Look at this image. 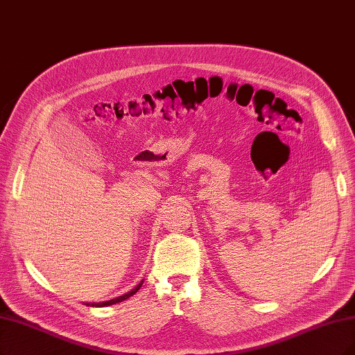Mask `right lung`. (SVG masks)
I'll return each mask as SVG.
<instances>
[{"label": "right lung", "mask_w": 355, "mask_h": 355, "mask_svg": "<svg viewBox=\"0 0 355 355\" xmlns=\"http://www.w3.org/2000/svg\"><path fill=\"white\" fill-rule=\"evenodd\" d=\"M141 284H143V279L133 288V290L131 291H128V293H125L124 295H120V297H115V298H112V300H108V301H102V303H86V306H92V307H105V306H112V304H116V303H121V301H124V300H127L128 297H131V295H135L139 290H140V286H141Z\"/></svg>", "instance_id": "right-lung-1"}]
</instances>
